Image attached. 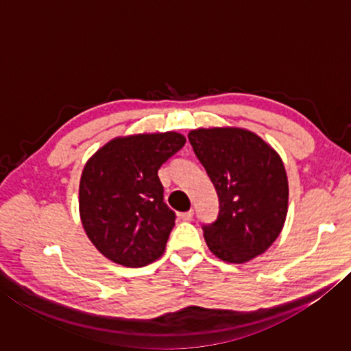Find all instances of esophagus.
Instances as JSON below:
<instances>
[{"label": "esophagus", "instance_id": "esophagus-1", "mask_svg": "<svg viewBox=\"0 0 351 351\" xmlns=\"http://www.w3.org/2000/svg\"><path fill=\"white\" fill-rule=\"evenodd\" d=\"M180 218L182 219V221H192V218H193V210L190 209L189 212H182L181 215H180Z\"/></svg>", "mask_w": 351, "mask_h": 351}]
</instances>
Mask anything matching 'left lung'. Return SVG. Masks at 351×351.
I'll return each instance as SVG.
<instances>
[{"label": "left lung", "instance_id": "obj_1", "mask_svg": "<svg viewBox=\"0 0 351 351\" xmlns=\"http://www.w3.org/2000/svg\"><path fill=\"white\" fill-rule=\"evenodd\" d=\"M189 141L218 193V218L203 226L210 252L226 263H246L263 254L280 235L288 213L280 154L240 127L197 128Z\"/></svg>", "mask_w": 351, "mask_h": 351}]
</instances>
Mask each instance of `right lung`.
<instances>
[{
  "label": "right lung",
  "mask_w": 351,
  "mask_h": 351,
  "mask_svg": "<svg viewBox=\"0 0 351 351\" xmlns=\"http://www.w3.org/2000/svg\"><path fill=\"white\" fill-rule=\"evenodd\" d=\"M186 144L181 133H139L106 142L88 159L79 212L88 239L117 265L142 268L165 251L175 213L164 203L161 165Z\"/></svg>",
  "instance_id": "add662e5"
}]
</instances>
